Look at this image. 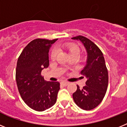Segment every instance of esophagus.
<instances>
[{
  "mask_svg": "<svg viewBox=\"0 0 127 127\" xmlns=\"http://www.w3.org/2000/svg\"><path fill=\"white\" fill-rule=\"evenodd\" d=\"M61 84L63 86H68V85L69 84V82H66V81H62V82H61Z\"/></svg>",
  "mask_w": 127,
  "mask_h": 127,
  "instance_id": "1",
  "label": "esophagus"
}]
</instances>
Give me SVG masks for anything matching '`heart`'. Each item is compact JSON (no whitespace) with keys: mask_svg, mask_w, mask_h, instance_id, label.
I'll return each instance as SVG.
<instances>
[{"mask_svg":"<svg viewBox=\"0 0 127 127\" xmlns=\"http://www.w3.org/2000/svg\"><path fill=\"white\" fill-rule=\"evenodd\" d=\"M59 48H62V49H64V50H66L68 52L69 55H71L72 54H75V53H77V54H79V48L77 47V45H75V44L73 43H65L62 45ZM57 53H58V51H57V49L54 48L53 49L52 51L51 52V59H55L57 57Z\"/></svg>","mask_w":127,"mask_h":127,"instance_id":"obj_1","label":"heart"}]
</instances>
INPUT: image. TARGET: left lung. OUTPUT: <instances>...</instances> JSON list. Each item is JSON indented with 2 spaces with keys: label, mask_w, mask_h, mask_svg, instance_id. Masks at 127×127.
Wrapping results in <instances>:
<instances>
[{
  "label": "left lung",
  "mask_w": 127,
  "mask_h": 127,
  "mask_svg": "<svg viewBox=\"0 0 127 127\" xmlns=\"http://www.w3.org/2000/svg\"><path fill=\"white\" fill-rule=\"evenodd\" d=\"M80 41L87 52L86 64L81 74L86 77V86L73 93L75 103L82 109L90 111L96 107L104 98L108 86V71L102 51L90 39L82 36L71 38Z\"/></svg>",
  "instance_id": "1"
}]
</instances>
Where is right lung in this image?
I'll use <instances>...</instances> for the list:
<instances>
[{
  "instance_id": "1",
  "label": "right lung",
  "mask_w": 127,
  "mask_h": 127,
  "mask_svg": "<svg viewBox=\"0 0 127 127\" xmlns=\"http://www.w3.org/2000/svg\"><path fill=\"white\" fill-rule=\"evenodd\" d=\"M57 39H36L24 48L18 57L16 81L21 97L33 110L43 111L56 103L59 82H47L41 73L49 65L48 52Z\"/></svg>"
}]
</instances>
